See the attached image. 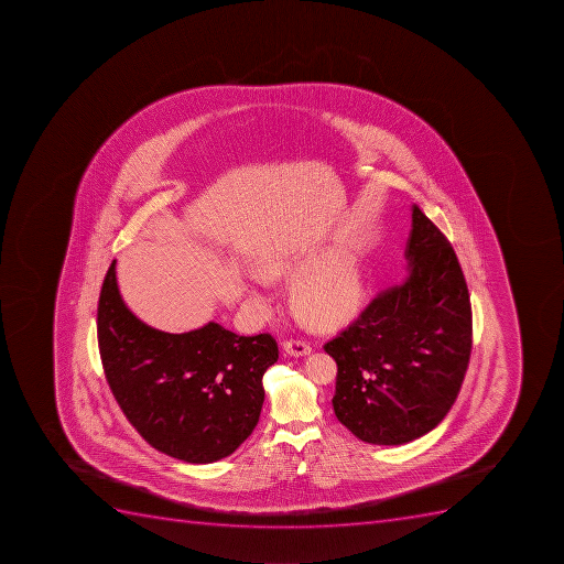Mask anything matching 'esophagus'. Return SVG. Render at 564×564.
<instances>
[{"label":"esophagus","instance_id":"1","mask_svg":"<svg viewBox=\"0 0 564 564\" xmlns=\"http://www.w3.org/2000/svg\"><path fill=\"white\" fill-rule=\"evenodd\" d=\"M284 350L285 354L293 357L308 356L311 354V345L305 339L294 337V339H289V341L284 343Z\"/></svg>","mask_w":564,"mask_h":564}]
</instances>
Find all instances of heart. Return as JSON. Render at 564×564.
I'll return each instance as SVG.
<instances>
[{
	"instance_id": "obj_1",
	"label": "heart",
	"mask_w": 564,
	"mask_h": 564,
	"mask_svg": "<svg viewBox=\"0 0 564 564\" xmlns=\"http://www.w3.org/2000/svg\"><path fill=\"white\" fill-rule=\"evenodd\" d=\"M313 256L303 253H270L259 261V270L268 279L291 276L305 268ZM259 275L251 284L261 285ZM365 288L359 265L345 253H332L303 270L291 285V305L303 322L316 328H332L357 313Z\"/></svg>"
}]
</instances>
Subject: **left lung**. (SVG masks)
Returning <instances> with one entry per match:
<instances>
[{"label": "left lung", "mask_w": 564, "mask_h": 564, "mask_svg": "<svg viewBox=\"0 0 564 564\" xmlns=\"http://www.w3.org/2000/svg\"><path fill=\"white\" fill-rule=\"evenodd\" d=\"M405 279L325 345L337 362V420L371 445L431 432L459 394L471 354V305L445 234L412 205Z\"/></svg>", "instance_id": "obj_1"}]
</instances>
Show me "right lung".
Returning <instances> with one entry per match:
<instances>
[{"label": "right lung", "mask_w": 564, "mask_h": 564, "mask_svg": "<svg viewBox=\"0 0 564 564\" xmlns=\"http://www.w3.org/2000/svg\"><path fill=\"white\" fill-rule=\"evenodd\" d=\"M105 377L128 422L162 454L208 464L250 436L264 403L262 377L279 359L270 334L237 336L218 323L156 330L124 305L110 264L98 302Z\"/></svg>", "instance_id": "1"}]
</instances>
